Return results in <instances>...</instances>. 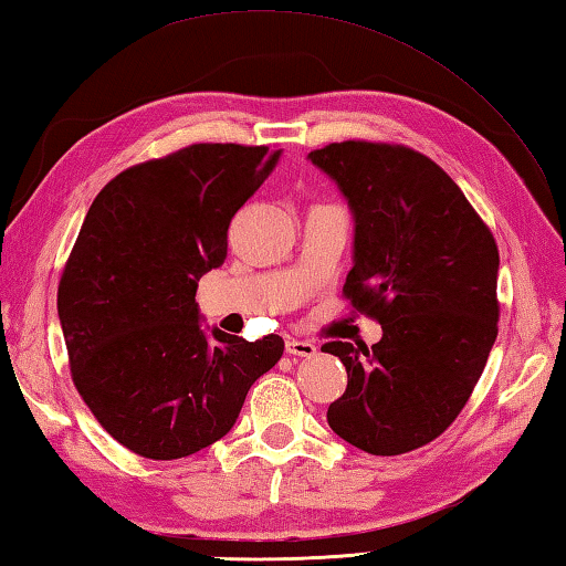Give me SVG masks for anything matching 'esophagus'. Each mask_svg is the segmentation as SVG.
<instances>
[{"label":"esophagus","instance_id":"34e87169","mask_svg":"<svg viewBox=\"0 0 566 566\" xmlns=\"http://www.w3.org/2000/svg\"><path fill=\"white\" fill-rule=\"evenodd\" d=\"M286 353H290V356L312 358V356H316V343H312V340L290 338V340H286Z\"/></svg>","mask_w":566,"mask_h":566}]
</instances>
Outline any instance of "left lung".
Instances as JSON below:
<instances>
[{"label":"left lung","mask_w":566,"mask_h":566,"mask_svg":"<svg viewBox=\"0 0 566 566\" xmlns=\"http://www.w3.org/2000/svg\"><path fill=\"white\" fill-rule=\"evenodd\" d=\"M356 218L343 296L382 326L368 346L324 343L348 387L328 427L373 457L434 441L469 402L497 336V245L451 176L405 144L346 139L308 154Z\"/></svg>","instance_id":"1"}]
</instances>
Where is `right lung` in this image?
Segmentation results:
<instances>
[{
    "label": "right lung",
    "instance_id": "obj_1",
    "mask_svg": "<svg viewBox=\"0 0 566 566\" xmlns=\"http://www.w3.org/2000/svg\"><path fill=\"white\" fill-rule=\"evenodd\" d=\"M280 151L188 144L117 174L87 210L59 282L71 378L109 437L144 459H184L226 437L284 340L198 321L196 286L228 258L232 216Z\"/></svg>",
    "mask_w": 566,
    "mask_h": 566
}]
</instances>
